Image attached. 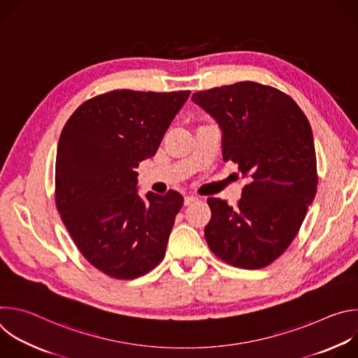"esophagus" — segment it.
Here are the masks:
<instances>
[{
  "instance_id": "obj_1",
  "label": "esophagus",
  "mask_w": 358,
  "mask_h": 358,
  "mask_svg": "<svg viewBox=\"0 0 358 358\" xmlns=\"http://www.w3.org/2000/svg\"><path fill=\"white\" fill-rule=\"evenodd\" d=\"M195 201H198V198H196V196H192V195H187V196L184 198V203H185V206H191V203L195 202Z\"/></svg>"
}]
</instances>
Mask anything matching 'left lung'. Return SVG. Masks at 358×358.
Masks as SVG:
<instances>
[{"label":"left lung","instance_id":"left-lung-1","mask_svg":"<svg viewBox=\"0 0 358 358\" xmlns=\"http://www.w3.org/2000/svg\"><path fill=\"white\" fill-rule=\"evenodd\" d=\"M192 100L218 122L224 162L250 178L234 207L208 198L207 243L232 266L266 268L289 248L316 195L310 123L289 94L250 80L195 92Z\"/></svg>","mask_w":358,"mask_h":358}]
</instances>
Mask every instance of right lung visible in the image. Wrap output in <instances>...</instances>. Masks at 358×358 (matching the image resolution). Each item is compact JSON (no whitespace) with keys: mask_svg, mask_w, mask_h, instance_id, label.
I'll return each mask as SVG.
<instances>
[{"mask_svg":"<svg viewBox=\"0 0 358 358\" xmlns=\"http://www.w3.org/2000/svg\"><path fill=\"white\" fill-rule=\"evenodd\" d=\"M189 90L117 89L97 94L62 129L55 166V203L85 259L105 275L130 280L164 258L184 198L137 195L138 163L152 157Z\"/></svg>","mask_w":358,"mask_h":358,"instance_id":"add662e5","label":"right lung"}]
</instances>
